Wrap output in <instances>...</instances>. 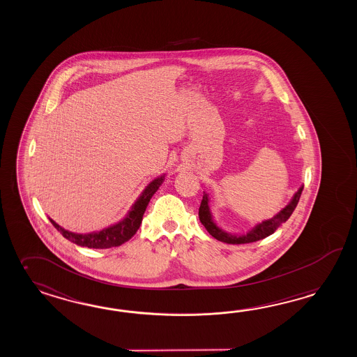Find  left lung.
Here are the masks:
<instances>
[{
	"mask_svg": "<svg viewBox=\"0 0 357 357\" xmlns=\"http://www.w3.org/2000/svg\"><path fill=\"white\" fill-rule=\"evenodd\" d=\"M302 190L303 187H301L300 190L296 192L292 201L289 202V205L278 213L274 218H271L269 220H265V222H260L255 227L254 229L250 230L245 236H231L228 234L225 231H222L216 224L214 220L211 219V214H210V208H208V197H207L206 193L204 195L202 201H201V206L198 210V218H199V222H202V225L206 228L207 231L216 238L218 241H222L224 243H229V245H242V243H251V242H256V241H260L264 238L269 237L270 234H273L275 230L289 219V216L292 215L294 211V208L297 206L300 197H301Z\"/></svg>",
	"mask_w": 357,
	"mask_h": 357,
	"instance_id": "8db88e82",
	"label": "left lung"
}]
</instances>
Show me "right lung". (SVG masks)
<instances>
[{
    "label": "right lung",
    "instance_id": "1",
    "mask_svg": "<svg viewBox=\"0 0 357 357\" xmlns=\"http://www.w3.org/2000/svg\"><path fill=\"white\" fill-rule=\"evenodd\" d=\"M162 181H164V176H160L158 179L152 181L147 185V188L143 190L141 197L137 199V202L129 211L127 218L123 222H118L110 228L95 231V233H88V234H77L69 230L63 229L52 219H50V222L63 234V238H66L68 241H70L78 246L88 247V248H110V247L120 246L133 237L135 231L139 229L146 207L149 205L153 193L159 190Z\"/></svg>",
    "mask_w": 357,
    "mask_h": 357
}]
</instances>
